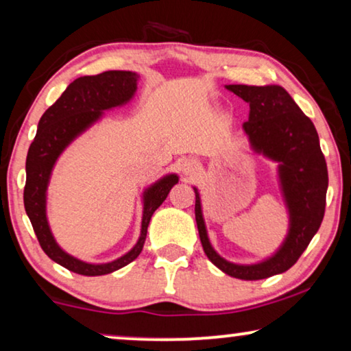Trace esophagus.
Returning a JSON list of instances; mask_svg holds the SVG:
<instances>
[{
  "label": "esophagus",
  "instance_id": "obj_1",
  "mask_svg": "<svg viewBox=\"0 0 351 351\" xmlns=\"http://www.w3.org/2000/svg\"><path fill=\"white\" fill-rule=\"evenodd\" d=\"M180 169H182V172H184V174H193V172L197 169V161L193 160V158L182 160Z\"/></svg>",
  "mask_w": 351,
  "mask_h": 351
}]
</instances>
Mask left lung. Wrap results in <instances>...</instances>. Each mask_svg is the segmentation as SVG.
Masks as SVG:
<instances>
[{"label":"left lung","mask_w":351,"mask_h":351,"mask_svg":"<svg viewBox=\"0 0 351 351\" xmlns=\"http://www.w3.org/2000/svg\"><path fill=\"white\" fill-rule=\"evenodd\" d=\"M226 88L250 104L243 131L253 149L280 163L278 176L289 210V232L272 258L241 266L223 260L212 248L202 218L199 193L195 188L196 225L204 253L218 269L241 280H261L288 271L322 225L328 190L326 160L312 120L299 109L285 88L278 85H226Z\"/></svg>","instance_id":"left-lung-1"}]
</instances>
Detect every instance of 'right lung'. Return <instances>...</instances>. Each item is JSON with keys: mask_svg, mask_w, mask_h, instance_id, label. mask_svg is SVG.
I'll use <instances>...</instances> for the list:
<instances>
[{"mask_svg": "<svg viewBox=\"0 0 351 351\" xmlns=\"http://www.w3.org/2000/svg\"><path fill=\"white\" fill-rule=\"evenodd\" d=\"M136 82L138 74L131 71H106L98 75L75 79L40 117L36 138L28 149L23 202L34 234L50 260L80 276H104L134 261L144 247L152 215L163 204L171 188L179 182L176 174L166 176L144 193V215L139 241L133 250L112 263L90 264L80 261L63 252L50 232L45 215V191L55 161L75 136L103 115V110L121 106L131 99L136 91Z\"/></svg>", "mask_w": 351, "mask_h": 351, "instance_id": "1", "label": "right lung"}]
</instances>
